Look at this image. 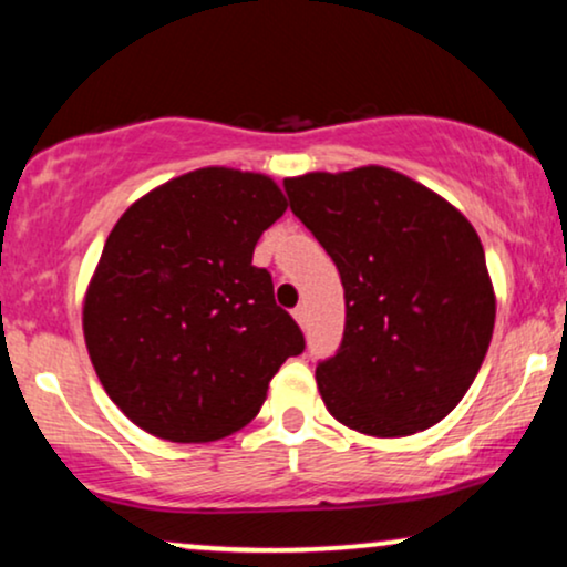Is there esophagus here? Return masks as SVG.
<instances>
[{"mask_svg":"<svg viewBox=\"0 0 567 567\" xmlns=\"http://www.w3.org/2000/svg\"><path fill=\"white\" fill-rule=\"evenodd\" d=\"M292 317H296V322L303 328L306 320H309V311H306V306L301 303V306H296V309H292Z\"/></svg>","mask_w":567,"mask_h":567,"instance_id":"1","label":"esophagus"}]
</instances>
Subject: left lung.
Wrapping results in <instances>:
<instances>
[{
  "mask_svg": "<svg viewBox=\"0 0 567 567\" xmlns=\"http://www.w3.org/2000/svg\"><path fill=\"white\" fill-rule=\"evenodd\" d=\"M290 210L333 258L347 298L324 408L370 437H408L458 405L491 347L496 292L474 226L408 175L368 165L285 178Z\"/></svg>",
  "mask_w": 567,
  "mask_h": 567,
  "instance_id": "obj_1",
  "label": "left lung"
}]
</instances>
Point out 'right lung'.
Masks as SVG:
<instances>
[{
	"label": "right lung",
	"mask_w": 567,
	"mask_h": 567,
	"mask_svg": "<svg viewBox=\"0 0 567 567\" xmlns=\"http://www.w3.org/2000/svg\"><path fill=\"white\" fill-rule=\"evenodd\" d=\"M288 210L269 175L202 167L127 207L84 296L90 360L143 432L213 442L250 424L303 333L252 266Z\"/></svg>",
	"instance_id": "right-lung-1"
}]
</instances>
